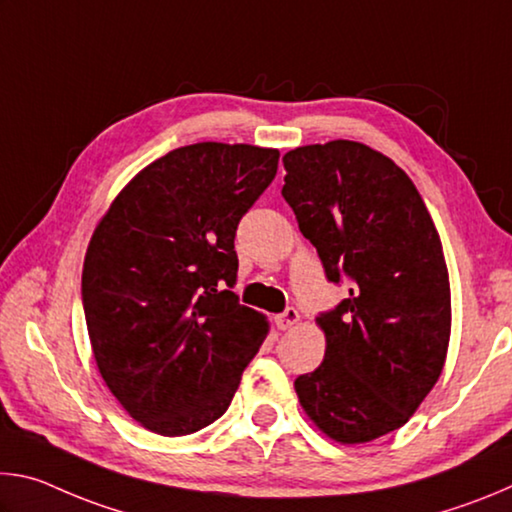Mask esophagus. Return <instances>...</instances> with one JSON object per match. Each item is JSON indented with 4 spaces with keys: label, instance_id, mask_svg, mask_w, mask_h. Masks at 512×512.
<instances>
[{
    "label": "esophagus",
    "instance_id": "1",
    "mask_svg": "<svg viewBox=\"0 0 512 512\" xmlns=\"http://www.w3.org/2000/svg\"><path fill=\"white\" fill-rule=\"evenodd\" d=\"M300 320V314H298V309L296 307H287L282 311V314H277L275 316V323H277V327L280 329H289V327H293Z\"/></svg>",
    "mask_w": 512,
    "mask_h": 512
}]
</instances>
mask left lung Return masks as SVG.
I'll list each match as a JSON object with an SVG mask.
<instances>
[{
	"mask_svg": "<svg viewBox=\"0 0 512 512\" xmlns=\"http://www.w3.org/2000/svg\"><path fill=\"white\" fill-rule=\"evenodd\" d=\"M282 196L327 282L325 359L296 379L302 409L345 445L400 429L445 366L452 296L438 230L411 178L370 146L334 140L282 158Z\"/></svg>",
	"mask_w": 512,
	"mask_h": 512,
	"instance_id": "8db88e82",
	"label": "left lung"
}]
</instances>
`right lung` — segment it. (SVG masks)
<instances>
[{
    "mask_svg": "<svg viewBox=\"0 0 512 512\" xmlns=\"http://www.w3.org/2000/svg\"><path fill=\"white\" fill-rule=\"evenodd\" d=\"M280 151L201 142L155 160L94 230L81 298L94 359L121 406L160 436L228 411L266 320L241 305L237 225Z\"/></svg>",
    "mask_w": 512,
    "mask_h": 512,
    "instance_id": "right-lung-1",
    "label": "right lung"
}]
</instances>
